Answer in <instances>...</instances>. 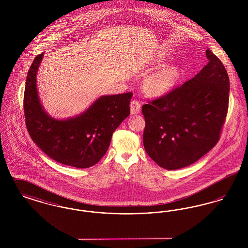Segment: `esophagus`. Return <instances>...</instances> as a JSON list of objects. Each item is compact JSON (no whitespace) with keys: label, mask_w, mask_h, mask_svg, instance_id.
<instances>
[{"label":"esophagus","mask_w":248,"mask_h":248,"mask_svg":"<svg viewBox=\"0 0 248 248\" xmlns=\"http://www.w3.org/2000/svg\"><path fill=\"white\" fill-rule=\"evenodd\" d=\"M140 108H141V103L139 100H133L130 103V109H131V113L132 114H136L139 113L140 111Z\"/></svg>","instance_id":"obj_1"}]
</instances>
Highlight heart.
<instances>
[{"instance_id": "b5f03b06", "label": "heart", "mask_w": 248, "mask_h": 248, "mask_svg": "<svg viewBox=\"0 0 248 248\" xmlns=\"http://www.w3.org/2000/svg\"><path fill=\"white\" fill-rule=\"evenodd\" d=\"M177 67H167L152 74L146 81L148 90L154 94L167 93L176 83L178 77Z\"/></svg>"}]
</instances>
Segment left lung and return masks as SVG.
<instances>
[{
  "label": "left lung",
  "instance_id": "obj_1",
  "mask_svg": "<svg viewBox=\"0 0 248 248\" xmlns=\"http://www.w3.org/2000/svg\"><path fill=\"white\" fill-rule=\"evenodd\" d=\"M205 54L207 65L192 79L142 106L145 151L165 169L195 163L219 140L230 80L220 59L209 49Z\"/></svg>",
  "mask_w": 248,
  "mask_h": 248
}]
</instances>
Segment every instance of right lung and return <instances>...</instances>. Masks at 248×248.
I'll list each match as a JSON object with an SVG mask.
<instances>
[{"instance_id": "right-lung-1", "label": "right lung", "mask_w": 248, "mask_h": 248, "mask_svg": "<svg viewBox=\"0 0 248 248\" xmlns=\"http://www.w3.org/2000/svg\"><path fill=\"white\" fill-rule=\"evenodd\" d=\"M43 57L44 54L36 57L26 79L24 114L30 137L56 162L77 168L91 167L106 154L113 132L129 115L133 94L103 95L79 116L53 119L41 105L36 87Z\"/></svg>"}]
</instances>
